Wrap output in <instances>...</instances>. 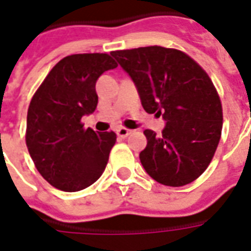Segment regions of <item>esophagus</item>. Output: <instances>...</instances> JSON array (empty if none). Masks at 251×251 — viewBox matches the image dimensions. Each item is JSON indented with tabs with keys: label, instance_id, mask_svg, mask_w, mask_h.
I'll list each match as a JSON object with an SVG mask.
<instances>
[{
	"label": "esophagus",
	"instance_id": "34e87169",
	"mask_svg": "<svg viewBox=\"0 0 251 251\" xmlns=\"http://www.w3.org/2000/svg\"><path fill=\"white\" fill-rule=\"evenodd\" d=\"M131 130L126 129V127H120V129H117V136L120 137V138H126V137L129 136Z\"/></svg>",
	"mask_w": 251,
	"mask_h": 251
}]
</instances>
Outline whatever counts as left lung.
Wrapping results in <instances>:
<instances>
[{
	"label": "left lung",
	"instance_id": "1",
	"mask_svg": "<svg viewBox=\"0 0 251 251\" xmlns=\"http://www.w3.org/2000/svg\"><path fill=\"white\" fill-rule=\"evenodd\" d=\"M134 83L144 110L163 117L161 136L145 130L140 161L169 187L189 184L214 157L222 133V104L208 75L184 52L141 47L111 52Z\"/></svg>",
	"mask_w": 251,
	"mask_h": 251
}]
</instances>
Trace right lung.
<instances>
[{"label":"right lung","instance_id":"add662e5","mask_svg":"<svg viewBox=\"0 0 251 251\" xmlns=\"http://www.w3.org/2000/svg\"><path fill=\"white\" fill-rule=\"evenodd\" d=\"M117 63L107 53L62 59L30 100L26 147L36 168L55 188L76 192L102 176L114 147V131L83 129L80 120L97 109L95 83Z\"/></svg>","mask_w":251,"mask_h":251}]
</instances>
